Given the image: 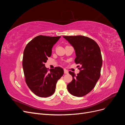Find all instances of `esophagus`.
<instances>
[{"mask_svg":"<svg viewBox=\"0 0 125 125\" xmlns=\"http://www.w3.org/2000/svg\"><path fill=\"white\" fill-rule=\"evenodd\" d=\"M64 73H65V74H67V73H68V71L66 69H64Z\"/></svg>","mask_w":125,"mask_h":125,"instance_id":"1","label":"esophagus"}]
</instances>
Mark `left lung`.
Wrapping results in <instances>:
<instances>
[{
    "mask_svg": "<svg viewBox=\"0 0 125 125\" xmlns=\"http://www.w3.org/2000/svg\"><path fill=\"white\" fill-rule=\"evenodd\" d=\"M75 52V63L80 64V73L75 75L69 71L73 80L67 85L69 92L75 96H83L93 89L101 75L102 57L100 48L95 41L88 37L63 36Z\"/></svg>",
    "mask_w": 125,
    "mask_h": 125,
    "instance_id": "1",
    "label": "left lung"
}]
</instances>
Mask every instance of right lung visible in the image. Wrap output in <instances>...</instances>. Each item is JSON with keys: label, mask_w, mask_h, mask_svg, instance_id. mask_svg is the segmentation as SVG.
I'll return each mask as SVG.
<instances>
[{"label": "right lung", "mask_w": 125, "mask_h": 125, "mask_svg": "<svg viewBox=\"0 0 125 125\" xmlns=\"http://www.w3.org/2000/svg\"><path fill=\"white\" fill-rule=\"evenodd\" d=\"M60 37L39 35L29 42L24 50L22 65L26 83L38 96L52 95L57 81L63 74L62 68L56 67L49 71L45 66L52 46Z\"/></svg>", "instance_id": "add662e5"}]
</instances>
